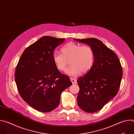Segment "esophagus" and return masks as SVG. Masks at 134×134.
Returning a JSON list of instances; mask_svg holds the SVG:
<instances>
[{"label":"esophagus","mask_w":134,"mask_h":134,"mask_svg":"<svg viewBox=\"0 0 134 134\" xmlns=\"http://www.w3.org/2000/svg\"><path fill=\"white\" fill-rule=\"evenodd\" d=\"M70 81H71V82H72V84H74V83H76V80L75 78L71 77V78H70Z\"/></svg>","instance_id":"1"}]
</instances>
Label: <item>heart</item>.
Wrapping results in <instances>:
<instances>
[{
    "label": "heart",
    "instance_id": "obj_1",
    "mask_svg": "<svg viewBox=\"0 0 134 134\" xmlns=\"http://www.w3.org/2000/svg\"><path fill=\"white\" fill-rule=\"evenodd\" d=\"M62 53L54 52L52 55L53 63L60 71H64L69 61L70 66L65 72L71 76H75L81 72L85 73L92 67L95 54L93 48L88 45L81 46L70 42L63 46L61 49Z\"/></svg>",
    "mask_w": 134,
    "mask_h": 134
}]
</instances>
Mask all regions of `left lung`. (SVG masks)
<instances>
[{"instance_id": "obj_1", "label": "left lung", "mask_w": 134, "mask_h": 134, "mask_svg": "<svg viewBox=\"0 0 134 134\" xmlns=\"http://www.w3.org/2000/svg\"><path fill=\"white\" fill-rule=\"evenodd\" d=\"M74 40L88 44L94 52L92 67L77 82L79 106L86 112H95L117 95L122 77V67L117 55L96 38Z\"/></svg>"}]
</instances>
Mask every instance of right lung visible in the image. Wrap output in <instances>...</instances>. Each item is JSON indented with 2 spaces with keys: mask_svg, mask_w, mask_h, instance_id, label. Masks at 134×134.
I'll return each instance as SVG.
<instances>
[{
  "mask_svg": "<svg viewBox=\"0 0 134 134\" xmlns=\"http://www.w3.org/2000/svg\"><path fill=\"white\" fill-rule=\"evenodd\" d=\"M65 39L44 36L26 48L16 66L15 80L22 99L42 112L58 106L62 92L72 85L68 76L61 74L53 63L55 48Z\"/></svg>",
  "mask_w": 134,
  "mask_h": 134,
  "instance_id": "obj_1",
  "label": "right lung"
}]
</instances>
